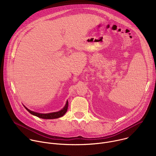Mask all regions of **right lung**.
Segmentation results:
<instances>
[{
  "mask_svg": "<svg viewBox=\"0 0 156 156\" xmlns=\"http://www.w3.org/2000/svg\"><path fill=\"white\" fill-rule=\"evenodd\" d=\"M68 105H69V102H68V101H66V104H65V105L60 110L58 111V112L48 113V114H41V113L34 112V111H32V110H30V109H28L25 105H24V107H25V108L28 111V112L31 114H32L34 116H36L39 118L43 119H58L59 117H61L63 116L64 114L66 112V111H67Z\"/></svg>",
  "mask_w": 156,
  "mask_h": 156,
  "instance_id": "right-lung-1",
  "label": "right lung"
}]
</instances>
